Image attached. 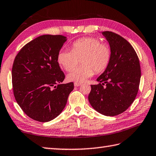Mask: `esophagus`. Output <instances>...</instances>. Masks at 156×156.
<instances>
[{"label": "esophagus", "mask_w": 156, "mask_h": 156, "mask_svg": "<svg viewBox=\"0 0 156 156\" xmlns=\"http://www.w3.org/2000/svg\"><path fill=\"white\" fill-rule=\"evenodd\" d=\"M74 84L75 87H79V86H80L81 83H80V82H74Z\"/></svg>", "instance_id": "esophagus-1"}]
</instances>
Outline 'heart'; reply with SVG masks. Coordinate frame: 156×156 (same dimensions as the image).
Listing matches in <instances>:
<instances>
[{
    "label": "heart",
    "instance_id": "obj_1",
    "mask_svg": "<svg viewBox=\"0 0 156 156\" xmlns=\"http://www.w3.org/2000/svg\"><path fill=\"white\" fill-rule=\"evenodd\" d=\"M110 45L94 37H84L76 40L72 44V51L61 50L58 53V62L69 72L78 65H82L70 72L67 78L71 82H83L94 73L104 72L110 63Z\"/></svg>",
    "mask_w": 156,
    "mask_h": 156
}]
</instances>
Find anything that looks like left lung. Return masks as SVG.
Instances as JSON below:
<instances>
[{
	"label": "left lung",
	"instance_id": "obj_1",
	"mask_svg": "<svg viewBox=\"0 0 156 156\" xmlns=\"http://www.w3.org/2000/svg\"><path fill=\"white\" fill-rule=\"evenodd\" d=\"M102 34L112 48V58L105 72L91 85L88 101L100 114L115 116L129 108L138 93L141 67L136 51L129 42L114 32Z\"/></svg>",
	"mask_w": 156,
	"mask_h": 156
}]
</instances>
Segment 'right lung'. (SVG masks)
Segmentation results:
<instances>
[{"mask_svg": "<svg viewBox=\"0 0 156 156\" xmlns=\"http://www.w3.org/2000/svg\"><path fill=\"white\" fill-rule=\"evenodd\" d=\"M66 41L62 35H42L23 46L12 68L15 99L23 112L33 120L46 122L65 108L74 83L61 84L65 74L57 62Z\"/></svg>", "mask_w": 156, "mask_h": 156, "instance_id": "obj_1", "label": "right lung"}]
</instances>
